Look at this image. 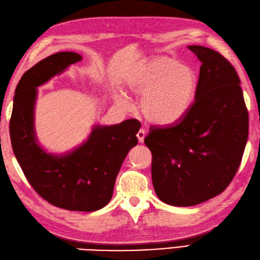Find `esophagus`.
Instances as JSON below:
<instances>
[{
    "mask_svg": "<svg viewBox=\"0 0 260 260\" xmlns=\"http://www.w3.org/2000/svg\"><path fill=\"white\" fill-rule=\"evenodd\" d=\"M145 137H146V131H145V129H140L139 131H138L137 138H138V141H139L140 143L143 142V140H145Z\"/></svg>",
    "mask_w": 260,
    "mask_h": 260,
    "instance_id": "1",
    "label": "esophagus"
}]
</instances>
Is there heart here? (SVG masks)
<instances>
[{"label":"heart","mask_w":260,"mask_h":260,"mask_svg":"<svg viewBox=\"0 0 260 260\" xmlns=\"http://www.w3.org/2000/svg\"><path fill=\"white\" fill-rule=\"evenodd\" d=\"M125 86L131 93L141 94L138 107L143 117L165 125L188 111L197 90V76L171 57L158 55L140 62L126 78ZM119 102L128 103L124 98Z\"/></svg>","instance_id":"b5f03b06"}]
</instances>
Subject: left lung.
<instances>
[{
  "mask_svg": "<svg viewBox=\"0 0 260 260\" xmlns=\"http://www.w3.org/2000/svg\"><path fill=\"white\" fill-rule=\"evenodd\" d=\"M201 62L194 101L176 122L150 126L154 191L164 203L189 207L221 193L237 172L248 139L240 79L226 57L190 45Z\"/></svg>",
  "mask_w": 260,
  "mask_h": 260,
  "instance_id": "left-lung-1",
  "label": "left lung"
}]
</instances>
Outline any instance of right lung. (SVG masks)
Instances as JSON below:
<instances>
[{"label":"right lung","mask_w":260,"mask_h":260,"mask_svg":"<svg viewBox=\"0 0 260 260\" xmlns=\"http://www.w3.org/2000/svg\"><path fill=\"white\" fill-rule=\"evenodd\" d=\"M81 60L74 52H57L23 74L15 89L10 137L17 162L39 196L62 209L95 211L111 200L115 178L129 150L137 146L141 123L129 119L96 125L82 146L64 155L45 152L33 124L37 86Z\"/></svg>","instance_id":"add662e5"}]
</instances>
